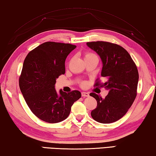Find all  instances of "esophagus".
<instances>
[{"label": "esophagus", "instance_id": "esophagus-1", "mask_svg": "<svg viewBox=\"0 0 156 156\" xmlns=\"http://www.w3.org/2000/svg\"><path fill=\"white\" fill-rule=\"evenodd\" d=\"M81 95H82L83 98L88 97V96H89V93H87V92H82V93H81Z\"/></svg>", "mask_w": 156, "mask_h": 156}]
</instances>
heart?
Instances as JSON below:
<instances>
[{
    "mask_svg": "<svg viewBox=\"0 0 156 156\" xmlns=\"http://www.w3.org/2000/svg\"><path fill=\"white\" fill-rule=\"evenodd\" d=\"M93 56H95V55H94L93 54H91V53H86L85 58H88V57H91ZM83 85H85V83H83Z\"/></svg>",
    "mask_w": 156,
    "mask_h": 156,
    "instance_id": "1",
    "label": "heart"
}]
</instances>
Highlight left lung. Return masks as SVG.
I'll list each match as a JSON object with an SVG mask.
<instances>
[{
  "label": "left lung",
  "instance_id": "8db88e82",
  "mask_svg": "<svg viewBox=\"0 0 156 156\" xmlns=\"http://www.w3.org/2000/svg\"><path fill=\"white\" fill-rule=\"evenodd\" d=\"M86 44L100 56L102 62L101 76L107 80L104 83L97 81L95 86L109 90L105 98L90 93L98 103L91 116L99 123H113L127 113L135 99L139 81L137 68L128 52L118 44L103 41Z\"/></svg>",
  "mask_w": 156,
  "mask_h": 156
}]
</instances>
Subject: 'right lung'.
<instances>
[{"mask_svg":"<svg viewBox=\"0 0 156 156\" xmlns=\"http://www.w3.org/2000/svg\"><path fill=\"white\" fill-rule=\"evenodd\" d=\"M75 45L47 42L26 56L20 77V88L26 104L37 118L49 123L68 118L71 107L81 96L79 90L70 93L55 89L56 79L66 73L67 56Z\"/></svg>","mask_w":156,"mask_h":156,"instance_id":"add662e5","label":"right lung"}]
</instances>
